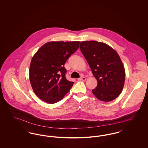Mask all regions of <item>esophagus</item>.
Returning a JSON list of instances; mask_svg holds the SVG:
<instances>
[{
  "label": "esophagus",
  "instance_id": "obj_1",
  "mask_svg": "<svg viewBox=\"0 0 148 148\" xmlns=\"http://www.w3.org/2000/svg\"><path fill=\"white\" fill-rule=\"evenodd\" d=\"M79 80H81V81H85L86 80V77H81L78 79Z\"/></svg>",
  "mask_w": 148,
  "mask_h": 148
}]
</instances>
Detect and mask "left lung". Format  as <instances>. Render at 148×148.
<instances>
[{"mask_svg": "<svg viewBox=\"0 0 148 148\" xmlns=\"http://www.w3.org/2000/svg\"><path fill=\"white\" fill-rule=\"evenodd\" d=\"M80 49L98 82L92 90L99 100L110 101L116 98L124 87L125 72L118 53L108 45L96 41L82 42Z\"/></svg>", "mask_w": 148, "mask_h": 148, "instance_id": "1", "label": "left lung"}]
</instances>
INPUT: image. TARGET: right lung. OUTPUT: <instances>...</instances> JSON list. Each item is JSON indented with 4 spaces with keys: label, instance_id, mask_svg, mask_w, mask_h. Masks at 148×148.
<instances>
[{
    "label": "right lung",
    "instance_id": "obj_1",
    "mask_svg": "<svg viewBox=\"0 0 148 148\" xmlns=\"http://www.w3.org/2000/svg\"><path fill=\"white\" fill-rule=\"evenodd\" d=\"M79 42L45 43L33 56L29 79L35 94L42 101L54 104L63 98L74 82L66 79L64 64L79 47Z\"/></svg>",
    "mask_w": 148,
    "mask_h": 148
}]
</instances>
